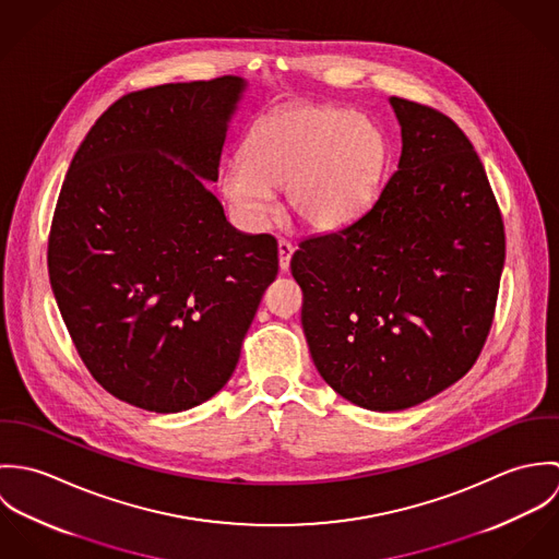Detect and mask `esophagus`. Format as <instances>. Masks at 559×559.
Here are the masks:
<instances>
[{
  "label": "esophagus",
  "mask_w": 559,
  "mask_h": 559,
  "mask_svg": "<svg viewBox=\"0 0 559 559\" xmlns=\"http://www.w3.org/2000/svg\"><path fill=\"white\" fill-rule=\"evenodd\" d=\"M295 245L288 239L277 240V253H280V269L286 271L290 266V258H293Z\"/></svg>",
  "instance_id": "obj_1"
}]
</instances>
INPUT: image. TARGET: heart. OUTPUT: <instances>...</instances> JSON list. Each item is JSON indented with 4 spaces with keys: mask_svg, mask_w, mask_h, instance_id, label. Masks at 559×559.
<instances>
[{
    "mask_svg": "<svg viewBox=\"0 0 559 559\" xmlns=\"http://www.w3.org/2000/svg\"><path fill=\"white\" fill-rule=\"evenodd\" d=\"M388 157L372 118L333 105H290L253 122L222 187L249 226L273 213V189L286 187L293 217L312 230H335L368 209Z\"/></svg>",
    "mask_w": 559,
    "mask_h": 559,
    "instance_id": "obj_1",
    "label": "heart"
}]
</instances>
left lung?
Masks as SVG:
<instances>
[{
    "label": "left lung",
    "instance_id": "obj_1",
    "mask_svg": "<svg viewBox=\"0 0 559 559\" xmlns=\"http://www.w3.org/2000/svg\"><path fill=\"white\" fill-rule=\"evenodd\" d=\"M399 169L353 224L299 242L290 271L320 377L370 411H402L463 379L490 333L506 233L459 124L392 96Z\"/></svg>",
    "mask_w": 559,
    "mask_h": 559
}]
</instances>
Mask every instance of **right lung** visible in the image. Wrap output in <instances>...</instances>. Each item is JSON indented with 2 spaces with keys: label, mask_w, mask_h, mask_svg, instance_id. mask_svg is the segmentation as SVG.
<instances>
[{
  "label": "right lung",
  "mask_w": 559,
  "mask_h": 559,
  "mask_svg": "<svg viewBox=\"0 0 559 559\" xmlns=\"http://www.w3.org/2000/svg\"><path fill=\"white\" fill-rule=\"evenodd\" d=\"M240 90L226 75L120 96L56 204L47 264L69 335L103 390L146 411L228 383L280 269L275 237L237 233L194 176L217 180Z\"/></svg>",
  "instance_id": "obj_1"
}]
</instances>
